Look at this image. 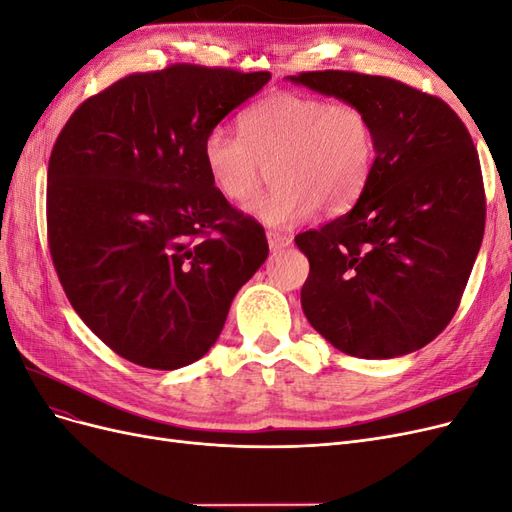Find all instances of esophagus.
Returning a JSON list of instances; mask_svg holds the SVG:
<instances>
[{
    "instance_id": "1",
    "label": "esophagus",
    "mask_w": 512,
    "mask_h": 512,
    "mask_svg": "<svg viewBox=\"0 0 512 512\" xmlns=\"http://www.w3.org/2000/svg\"><path fill=\"white\" fill-rule=\"evenodd\" d=\"M267 241H269V247L275 252V250H282V247H288L292 243V237L286 235V232H277V230H267Z\"/></svg>"
}]
</instances>
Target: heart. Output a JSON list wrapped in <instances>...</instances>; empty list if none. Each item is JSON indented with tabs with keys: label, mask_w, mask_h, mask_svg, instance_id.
I'll return each mask as SVG.
<instances>
[{
	"label": "heart",
	"mask_w": 512,
	"mask_h": 512,
	"mask_svg": "<svg viewBox=\"0 0 512 512\" xmlns=\"http://www.w3.org/2000/svg\"><path fill=\"white\" fill-rule=\"evenodd\" d=\"M241 136L211 128L203 138L209 181L226 200L243 205L275 164L273 190L247 209L260 222L288 228L324 207L344 213L365 192L376 166V130L361 104L303 91H275L239 117Z\"/></svg>",
	"instance_id": "1"
}]
</instances>
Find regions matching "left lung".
Instances as JSON below:
<instances>
[{
    "label": "left lung",
    "mask_w": 512,
    "mask_h": 512,
    "mask_svg": "<svg viewBox=\"0 0 512 512\" xmlns=\"http://www.w3.org/2000/svg\"><path fill=\"white\" fill-rule=\"evenodd\" d=\"M361 104L376 166L356 205L294 237L309 260L301 305L337 350L391 359L427 346L455 316L485 232V185L468 128L438 96L389 76H290Z\"/></svg>",
    "instance_id": "1"
}]
</instances>
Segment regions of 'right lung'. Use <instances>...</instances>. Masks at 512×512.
Segmentation results:
<instances>
[{
	"label": "right lung",
	"mask_w": 512,
	"mask_h": 512,
	"mask_svg": "<svg viewBox=\"0 0 512 512\" xmlns=\"http://www.w3.org/2000/svg\"><path fill=\"white\" fill-rule=\"evenodd\" d=\"M269 79L196 64L134 72L59 132L46 185L51 258L74 312L123 359L198 361L267 260L265 228L211 185L203 138Z\"/></svg>",
	"instance_id": "add662e5"
}]
</instances>
